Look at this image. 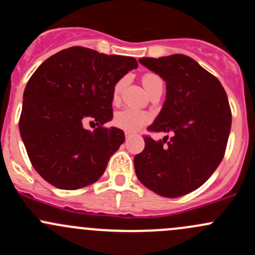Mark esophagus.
I'll return each instance as SVG.
<instances>
[{
    "mask_svg": "<svg viewBox=\"0 0 255 255\" xmlns=\"http://www.w3.org/2000/svg\"><path fill=\"white\" fill-rule=\"evenodd\" d=\"M126 139H129V138H132V134H130V133H128V132H126Z\"/></svg>",
    "mask_w": 255,
    "mask_h": 255,
    "instance_id": "obj_1",
    "label": "esophagus"
}]
</instances>
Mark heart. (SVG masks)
Wrapping results in <instances>:
<instances>
[{"label": "heart", "instance_id": "heart-1", "mask_svg": "<svg viewBox=\"0 0 255 255\" xmlns=\"http://www.w3.org/2000/svg\"><path fill=\"white\" fill-rule=\"evenodd\" d=\"M159 76L154 75V74H146V75L143 76L142 82L145 87V90L150 86L153 82L158 81ZM123 84L125 81L121 80L116 84L115 89H113L112 92V99L113 101H118L120 99V92L122 90ZM150 121V116L148 115L146 112L140 111V110H135V109H130V107H127V109H123L122 111L117 112L115 116V123L117 127L122 128L123 130L128 133H134L137 130H139L143 126H145L146 123Z\"/></svg>", "mask_w": 255, "mask_h": 255}]
</instances>
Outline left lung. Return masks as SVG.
<instances>
[{
    "label": "left lung",
    "mask_w": 255,
    "mask_h": 255,
    "mask_svg": "<svg viewBox=\"0 0 255 255\" xmlns=\"http://www.w3.org/2000/svg\"><path fill=\"white\" fill-rule=\"evenodd\" d=\"M139 63L166 82L165 101L149 130L171 137L169 142L168 135L144 138V150L134 156L135 174L149 190L175 199L199 189L222 161L232 125L227 94L190 56L173 54Z\"/></svg>",
    "instance_id": "8db88e82"
}]
</instances>
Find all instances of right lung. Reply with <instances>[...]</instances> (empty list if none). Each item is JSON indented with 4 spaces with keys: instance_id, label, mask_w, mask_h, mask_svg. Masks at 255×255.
<instances>
[{
    "instance_id": "1",
    "label": "right lung",
    "mask_w": 255,
    "mask_h": 255,
    "mask_svg": "<svg viewBox=\"0 0 255 255\" xmlns=\"http://www.w3.org/2000/svg\"><path fill=\"white\" fill-rule=\"evenodd\" d=\"M137 68L132 56L71 47L35 70L23 94L19 132L33 168L45 181L78 190L102 176L125 142L122 129L102 127L113 117V89ZM86 120L98 128H84Z\"/></svg>"
}]
</instances>
